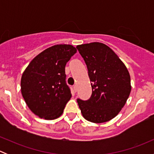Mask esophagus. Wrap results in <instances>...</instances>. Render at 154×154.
<instances>
[{
  "label": "esophagus",
  "instance_id": "obj_1",
  "mask_svg": "<svg viewBox=\"0 0 154 154\" xmlns=\"http://www.w3.org/2000/svg\"><path fill=\"white\" fill-rule=\"evenodd\" d=\"M73 88H74V91H75V92H76V91H77V86H76V85H75V86H74V87H73Z\"/></svg>",
  "mask_w": 154,
  "mask_h": 154
}]
</instances>
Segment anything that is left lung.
Masks as SVG:
<instances>
[{"mask_svg": "<svg viewBox=\"0 0 154 154\" xmlns=\"http://www.w3.org/2000/svg\"><path fill=\"white\" fill-rule=\"evenodd\" d=\"M86 63L92 94L88 100L77 99L85 119L103 123L116 117L131 91L130 76L123 62L109 47L100 42L77 46Z\"/></svg>", "mask_w": 154, "mask_h": 154, "instance_id": "1", "label": "left lung"}]
</instances>
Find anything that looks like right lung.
<instances>
[{"instance_id":"obj_1","label":"right lung","mask_w":154,"mask_h":154,"mask_svg":"<svg viewBox=\"0 0 154 154\" xmlns=\"http://www.w3.org/2000/svg\"><path fill=\"white\" fill-rule=\"evenodd\" d=\"M77 52L71 45L48 48L29 63L21 80L23 97L29 109L41 119L60 117L71 97L66 84V63Z\"/></svg>"}]
</instances>
